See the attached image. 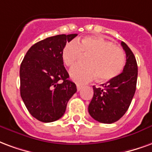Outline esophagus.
<instances>
[{"mask_svg": "<svg viewBox=\"0 0 152 152\" xmlns=\"http://www.w3.org/2000/svg\"><path fill=\"white\" fill-rule=\"evenodd\" d=\"M76 87H77V91H79L81 89H82V87H83V86L82 85H80V84H77L76 85Z\"/></svg>", "mask_w": 152, "mask_h": 152, "instance_id": "1", "label": "esophagus"}]
</instances>
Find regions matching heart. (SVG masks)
I'll return each mask as SVG.
<instances>
[{
	"label": "heart",
	"instance_id": "1",
	"mask_svg": "<svg viewBox=\"0 0 152 152\" xmlns=\"http://www.w3.org/2000/svg\"><path fill=\"white\" fill-rule=\"evenodd\" d=\"M81 56H87L86 65H77L69 72L70 77L77 83H86L97 76L100 82L112 80L120 75L126 64L125 53L121 48L99 36H87L69 42L63 48L64 64L72 67Z\"/></svg>",
	"mask_w": 152,
	"mask_h": 152
}]
</instances>
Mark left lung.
Listing matches in <instances>:
<instances>
[{"mask_svg":"<svg viewBox=\"0 0 152 152\" xmlns=\"http://www.w3.org/2000/svg\"><path fill=\"white\" fill-rule=\"evenodd\" d=\"M126 52V62L121 74L102 84L97 88L93 86L94 95L88 106L91 117L105 124L116 122L128 110L134 96L138 65L135 56L127 44L121 43Z\"/></svg>","mask_w":152,"mask_h":152,"instance_id":"8db88e82","label":"left lung"}]
</instances>
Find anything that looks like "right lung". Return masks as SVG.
Listing matches in <instances>:
<instances>
[{
  "mask_svg": "<svg viewBox=\"0 0 152 152\" xmlns=\"http://www.w3.org/2000/svg\"><path fill=\"white\" fill-rule=\"evenodd\" d=\"M77 34L48 37L30 48L20 66V94L32 117L53 122L65 113L67 103L77 91L69 80L61 57L67 42Z\"/></svg>",
  "mask_w": 152,
  "mask_h": 152,
  "instance_id": "1",
  "label": "right lung"
}]
</instances>
